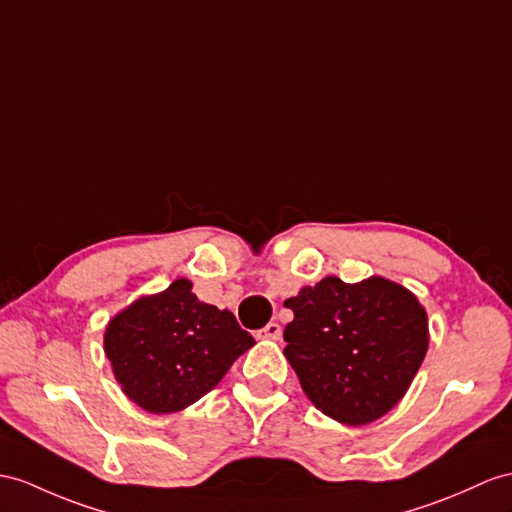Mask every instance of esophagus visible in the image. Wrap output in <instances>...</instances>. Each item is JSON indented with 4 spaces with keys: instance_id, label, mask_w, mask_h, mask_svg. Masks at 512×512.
<instances>
[{
    "instance_id": "esophagus-1",
    "label": "esophagus",
    "mask_w": 512,
    "mask_h": 512,
    "mask_svg": "<svg viewBox=\"0 0 512 512\" xmlns=\"http://www.w3.org/2000/svg\"><path fill=\"white\" fill-rule=\"evenodd\" d=\"M280 334H282V328H280V323H276V321L267 323V326H265L263 330L256 332L258 339H271V341H278Z\"/></svg>"
}]
</instances>
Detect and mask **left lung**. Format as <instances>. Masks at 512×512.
<instances>
[{"label": "left lung", "instance_id": "1", "mask_svg": "<svg viewBox=\"0 0 512 512\" xmlns=\"http://www.w3.org/2000/svg\"><path fill=\"white\" fill-rule=\"evenodd\" d=\"M284 356L308 400L347 426H365L402 400L428 352V315L402 284L328 276L284 302Z\"/></svg>", "mask_w": 512, "mask_h": 512}]
</instances>
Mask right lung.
Returning <instances> with one entry per match:
<instances>
[{
  "instance_id": "add662e5",
  "label": "right lung",
  "mask_w": 512,
  "mask_h": 512,
  "mask_svg": "<svg viewBox=\"0 0 512 512\" xmlns=\"http://www.w3.org/2000/svg\"><path fill=\"white\" fill-rule=\"evenodd\" d=\"M178 278L112 317L104 352L121 391L147 413H178L213 391L256 341L230 310L199 302Z\"/></svg>"
}]
</instances>
